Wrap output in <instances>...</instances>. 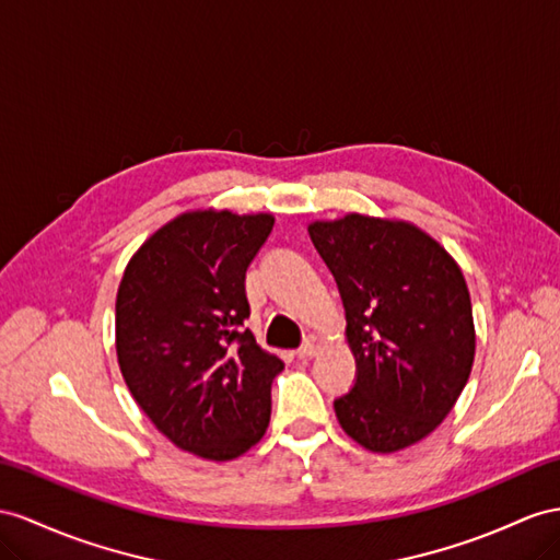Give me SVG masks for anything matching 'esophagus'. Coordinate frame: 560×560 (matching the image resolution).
<instances>
[{
  "label": "esophagus",
  "instance_id": "obj_1",
  "mask_svg": "<svg viewBox=\"0 0 560 560\" xmlns=\"http://www.w3.org/2000/svg\"><path fill=\"white\" fill-rule=\"evenodd\" d=\"M319 350H322V340H319L317 336H310V338L303 342V346L298 348L295 354L300 357V360H310V357H314Z\"/></svg>",
  "mask_w": 560,
  "mask_h": 560
}]
</instances>
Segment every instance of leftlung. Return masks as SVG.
Listing matches in <instances>:
<instances>
[{"label": "left lung", "mask_w": 560, "mask_h": 560, "mask_svg": "<svg viewBox=\"0 0 560 560\" xmlns=\"http://www.w3.org/2000/svg\"><path fill=\"white\" fill-rule=\"evenodd\" d=\"M307 229L338 283L357 362L352 390L334 402L338 423L369 452L417 444L452 411L476 357L462 269L402 220L350 212Z\"/></svg>", "instance_id": "obj_1"}]
</instances>
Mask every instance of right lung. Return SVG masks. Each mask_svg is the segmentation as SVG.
<instances>
[{
	"instance_id": "add662e5",
	"label": "right lung",
	"mask_w": 560,
	"mask_h": 560,
	"mask_svg": "<svg viewBox=\"0 0 560 560\" xmlns=\"http://www.w3.org/2000/svg\"><path fill=\"white\" fill-rule=\"evenodd\" d=\"M271 226L269 212H184L143 241L118 289L127 388L172 444L210 462L248 452L269 425L283 362L243 322L246 269Z\"/></svg>"
}]
</instances>
